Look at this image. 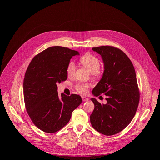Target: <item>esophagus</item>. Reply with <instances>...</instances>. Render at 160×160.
I'll use <instances>...</instances> for the list:
<instances>
[{
	"instance_id": "1",
	"label": "esophagus",
	"mask_w": 160,
	"mask_h": 160,
	"mask_svg": "<svg viewBox=\"0 0 160 160\" xmlns=\"http://www.w3.org/2000/svg\"><path fill=\"white\" fill-rule=\"evenodd\" d=\"M82 100L83 102H86V101H88V100H89L87 97H84V96H82Z\"/></svg>"
}]
</instances>
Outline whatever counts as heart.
Returning a JSON list of instances; mask_svg holds the SVG:
<instances>
[{
	"label": "heart",
	"instance_id": "1",
	"mask_svg": "<svg viewBox=\"0 0 160 160\" xmlns=\"http://www.w3.org/2000/svg\"><path fill=\"white\" fill-rule=\"evenodd\" d=\"M80 63L85 66L86 68L92 73L97 72L100 67V62L99 59L95 56L87 53L81 56L79 59ZM76 70V66L73 62L71 61L68 63L66 67V72L69 77H72L74 74ZM91 87V83L78 82L74 86L75 89L81 94H86L89 88Z\"/></svg>",
	"mask_w": 160,
	"mask_h": 160
}]
</instances>
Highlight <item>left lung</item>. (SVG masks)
<instances>
[{"mask_svg": "<svg viewBox=\"0 0 160 160\" xmlns=\"http://www.w3.org/2000/svg\"><path fill=\"white\" fill-rule=\"evenodd\" d=\"M101 55L104 64L102 77L92 91L95 96L105 95L107 103L95 105L90 115L93 128L106 136L121 132L130 123L139 102V91L135 69L122 50L113 46L92 48Z\"/></svg>", "mask_w": 160, "mask_h": 160, "instance_id": "obj_1", "label": "left lung"}]
</instances>
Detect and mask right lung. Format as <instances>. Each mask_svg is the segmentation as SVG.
<instances>
[{
  "mask_svg": "<svg viewBox=\"0 0 160 160\" xmlns=\"http://www.w3.org/2000/svg\"><path fill=\"white\" fill-rule=\"evenodd\" d=\"M76 50L60 46L49 47L36 55L25 72L24 100L33 123L52 133L69 122L72 112L82 102L80 95H58L57 83L67 78L66 67Z\"/></svg>",
  "mask_w": 160,
  "mask_h": 160,
  "instance_id": "add662e5",
  "label": "right lung"
}]
</instances>
